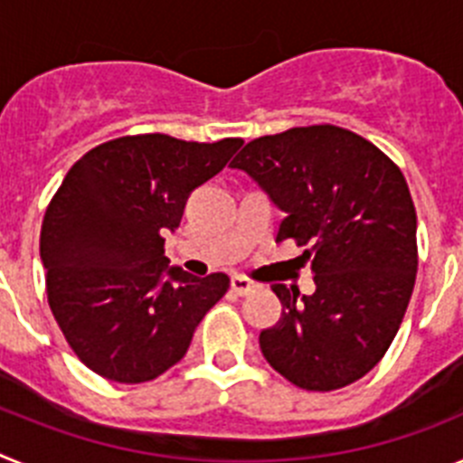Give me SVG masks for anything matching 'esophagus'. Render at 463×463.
<instances>
[{
    "label": "esophagus",
    "instance_id": "esophagus-1",
    "mask_svg": "<svg viewBox=\"0 0 463 463\" xmlns=\"http://www.w3.org/2000/svg\"><path fill=\"white\" fill-rule=\"evenodd\" d=\"M232 289H234L236 294H241V297H243V294H250V292H255V289H260V285H257V282H252L250 278L234 276V278H232Z\"/></svg>",
    "mask_w": 463,
    "mask_h": 463
}]
</instances>
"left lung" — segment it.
<instances>
[{"label":"left lung","mask_w":463,"mask_h":463,"mask_svg":"<svg viewBox=\"0 0 463 463\" xmlns=\"http://www.w3.org/2000/svg\"><path fill=\"white\" fill-rule=\"evenodd\" d=\"M245 171L285 213L276 241L306 245L315 292L271 285L280 320L261 354L301 390L364 378L394 341L417 273V215L406 178L373 143L334 125L250 141Z\"/></svg>","instance_id":"1"}]
</instances>
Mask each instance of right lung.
<instances>
[{"mask_svg":"<svg viewBox=\"0 0 463 463\" xmlns=\"http://www.w3.org/2000/svg\"><path fill=\"white\" fill-rule=\"evenodd\" d=\"M241 146L141 134L101 143L69 169L43 218L41 261L57 325L97 375L129 384L162 375L224 297V273L171 267L165 234Z\"/></svg>","mask_w":463,"mask_h":463,"instance_id":"add662e5","label":"right lung"}]
</instances>
